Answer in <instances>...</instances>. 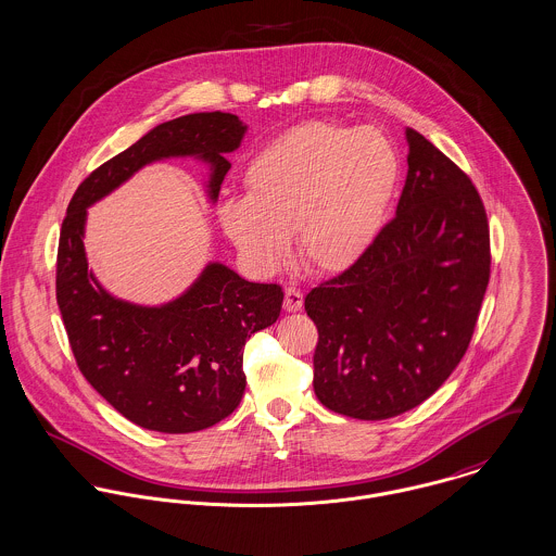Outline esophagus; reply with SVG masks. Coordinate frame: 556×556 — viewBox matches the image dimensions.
Listing matches in <instances>:
<instances>
[{
	"label": "esophagus",
	"instance_id": "esophagus-1",
	"mask_svg": "<svg viewBox=\"0 0 556 556\" xmlns=\"http://www.w3.org/2000/svg\"><path fill=\"white\" fill-rule=\"evenodd\" d=\"M285 309L287 312H298V309H302L303 305V295L295 289V287H289L287 291H285Z\"/></svg>",
	"mask_w": 556,
	"mask_h": 556
}]
</instances>
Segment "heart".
<instances>
[{
  "label": "heart",
  "instance_id": "b5f03b06",
  "mask_svg": "<svg viewBox=\"0 0 556 556\" xmlns=\"http://www.w3.org/2000/svg\"><path fill=\"white\" fill-rule=\"evenodd\" d=\"M400 172V154L380 129L305 121L254 154L244 172L249 198L220 203L218 216L256 271H274L298 231L303 263L338 274L378 238Z\"/></svg>",
  "mask_w": 556,
  "mask_h": 556
}]
</instances>
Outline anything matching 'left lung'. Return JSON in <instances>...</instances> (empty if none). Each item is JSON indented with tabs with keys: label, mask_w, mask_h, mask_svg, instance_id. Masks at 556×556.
I'll return each instance as SVG.
<instances>
[{
	"label": "left lung",
	"mask_w": 556,
	"mask_h": 556,
	"mask_svg": "<svg viewBox=\"0 0 556 556\" xmlns=\"http://www.w3.org/2000/svg\"><path fill=\"white\" fill-rule=\"evenodd\" d=\"M397 214L342 274L305 295L318 329L314 393L358 420L431 397L469 349L491 278V233L469 176L405 129Z\"/></svg>",
	"instance_id": "left-lung-1"
}]
</instances>
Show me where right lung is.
<instances>
[{"label":"right lung","instance_id":"obj_1","mask_svg":"<svg viewBox=\"0 0 556 556\" xmlns=\"http://www.w3.org/2000/svg\"><path fill=\"white\" fill-rule=\"evenodd\" d=\"M247 127L229 112H198L163 123L127 151L93 169L76 189L61 223L56 305L78 369L101 397L131 422L159 433H193L227 418L244 395L247 340L274 325L282 287L240 278L220 263L176 302L140 307L110 298L83 249L87 205L142 165L198 154L212 165L216 200Z\"/></svg>","mask_w":556,"mask_h":556}]
</instances>
